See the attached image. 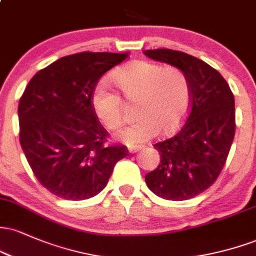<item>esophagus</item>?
Wrapping results in <instances>:
<instances>
[{
  "mask_svg": "<svg viewBox=\"0 0 256 256\" xmlns=\"http://www.w3.org/2000/svg\"><path fill=\"white\" fill-rule=\"evenodd\" d=\"M140 148H142V146H130V148H128V152H132V154H134V152H140Z\"/></svg>",
  "mask_w": 256,
  "mask_h": 256,
  "instance_id": "esophagus-1",
  "label": "esophagus"
}]
</instances>
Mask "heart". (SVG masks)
I'll use <instances>...</instances> for the list:
<instances>
[{
	"mask_svg": "<svg viewBox=\"0 0 256 256\" xmlns=\"http://www.w3.org/2000/svg\"><path fill=\"white\" fill-rule=\"evenodd\" d=\"M126 101L137 102L136 120L122 125L114 134L120 142L137 146L156 136L168 134L183 122L190 107L192 89L186 74L178 67H164L137 60L113 74ZM91 104L100 122L114 128L122 119V102L118 92L102 82L95 88Z\"/></svg>",
	"mask_w": 256,
	"mask_h": 256,
	"instance_id": "obj_1",
	"label": "heart"
}]
</instances>
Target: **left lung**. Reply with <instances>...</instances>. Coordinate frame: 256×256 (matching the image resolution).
Instances as JSON below:
<instances>
[{
  "instance_id": "obj_1",
  "label": "left lung",
  "mask_w": 256,
  "mask_h": 256,
  "mask_svg": "<svg viewBox=\"0 0 256 256\" xmlns=\"http://www.w3.org/2000/svg\"><path fill=\"white\" fill-rule=\"evenodd\" d=\"M144 54L180 68L192 89L184 124L174 136L154 144L160 164L146 176V183L158 198H192L213 185L224 168L236 131L234 94L216 70L192 55L172 49Z\"/></svg>"
}]
</instances>
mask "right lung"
Wrapping results in <instances>:
<instances>
[{
    "label": "right lung",
    "instance_id": "obj_1",
    "mask_svg": "<svg viewBox=\"0 0 256 256\" xmlns=\"http://www.w3.org/2000/svg\"><path fill=\"white\" fill-rule=\"evenodd\" d=\"M128 52H84L38 71L20 98V144L32 172L52 194L80 201L98 195L125 146H108L91 98L100 78Z\"/></svg>",
    "mask_w": 256,
    "mask_h": 256
}]
</instances>
